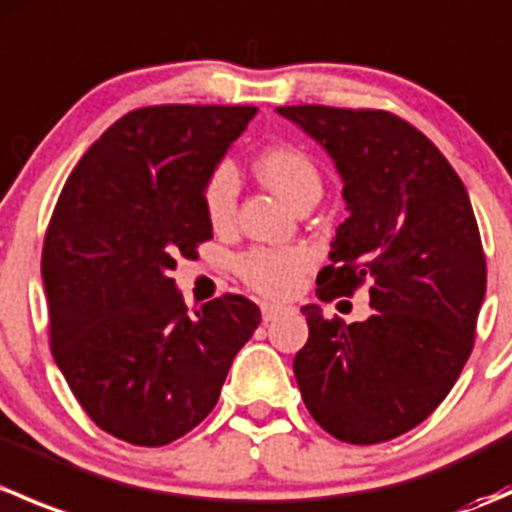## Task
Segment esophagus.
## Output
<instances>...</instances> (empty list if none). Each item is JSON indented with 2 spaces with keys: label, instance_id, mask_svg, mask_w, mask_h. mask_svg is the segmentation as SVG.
Masks as SVG:
<instances>
[{
  "label": "esophagus",
  "instance_id": "34e87169",
  "mask_svg": "<svg viewBox=\"0 0 512 512\" xmlns=\"http://www.w3.org/2000/svg\"><path fill=\"white\" fill-rule=\"evenodd\" d=\"M260 312H262V319H265V322H272V319H275L277 314L282 312V307H280V304L262 302V304H260Z\"/></svg>",
  "mask_w": 512,
  "mask_h": 512
}]
</instances>
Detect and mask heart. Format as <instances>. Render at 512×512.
I'll use <instances>...</instances> for the list:
<instances>
[{
	"mask_svg": "<svg viewBox=\"0 0 512 512\" xmlns=\"http://www.w3.org/2000/svg\"><path fill=\"white\" fill-rule=\"evenodd\" d=\"M255 173L270 190L289 205H297L307 195L322 190V178L312 156L294 143L267 146L255 158ZM237 175L223 163L208 175L203 185V210L215 230L232 225L237 208ZM314 265V255L304 247H252L235 260L240 280L265 297L285 299L302 285L304 275Z\"/></svg>",
	"mask_w": 512,
	"mask_h": 512,
	"instance_id": "1",
	"label": "heart"
}]
</instances>
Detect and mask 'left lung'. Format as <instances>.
Masks as SVG:
<instances>
[{"instance_id": "8db88e82", "label": "left lung", "mask_w": 512, "mask_h": 512, "mask_svg": "<svg viewBox=\"0 0 512 512\" xmlns=\"http://www.w3.org/2000/svg\"><path fill=\"white\" fill-rule=\"evenodd\" d=\"M277 111L327 148L349 218L317 275L322 302L369 285L366 322L307 304L294 356L307 411L334 438L374 446L416 428L453 389L473 352L485 255L466 185L404 118L379 108L304 103Z\"/></svg>"}]
</instances>
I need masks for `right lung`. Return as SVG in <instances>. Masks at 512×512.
<instances>
[{"label": "right lung", "mask_w": 512, "mask_h": 512, "mask_svg": "<svg viewBox=\"0 0 512 512\" xmlns=\"http://www.w3.org/2000/svg\"><path fill=\"white\" fill-rule=\"evenodd\" d=\"M255 111L136 108L84 153L51 213L41 250L51 354L91 421L133 446L193 431L260 324L242 294L190 314L170 277L213 237L203 185Z\"/></svg>", "instance_id": "add662e5"}]
</instances>
